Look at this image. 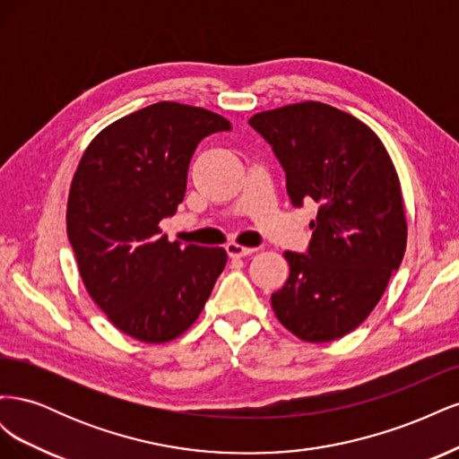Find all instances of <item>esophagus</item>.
Masks as SVG:
<instances>
[{
    "instance_id": "obj_1",
    "label": "esophagus",
    "mask_w": 459,
    "mask_h": 459,
    "mask_svg": "<svg viewBox=\"0 0 459 459\" xmlns=\"http://www.w3.org/2000/svg\"><path fill=\"white\" fill-rule=\"evenodd\" d=\"M226 251H228V255L231 256V258H241V256H248V255H253L256 248L255 247H241V245H238V243H228L226 245Z\"/></svg>"
}]
</instances>
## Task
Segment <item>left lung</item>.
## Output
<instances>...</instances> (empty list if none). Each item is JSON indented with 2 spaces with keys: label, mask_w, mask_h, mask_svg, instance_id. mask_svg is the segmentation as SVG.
Masks as SVG:
<instances>
[{
  "label": "left lung",
  "mask_w": 459,
  "mask_h": 459,
  "mask_svg": "<svg viewBox=\"0 0 459 459\" xmlns=\"http://www.w3.org/2000/svg\"><path fill=\"white\" fill-rule=\"evenodd\" d=\"M248 124L272 145L293 206L317 204L307 253H285L290 273L272 308L302 341L341 339L369 316L404 258L394 164L371 128L325 103L264 110Z\"/></svg>",
  "instance_id": "8db88e82"
}]
</instances>
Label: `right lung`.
I'll return each mask as SVG.
<instances>
[{"instance_id":"obj_1","label":"right lung","mask_w":459,"mask_h":459,"mask_svg":"<svg viewBox=\"0 0 459 459\" xmlns=\"http://www.w3.org/2000/svg\"><path fill=\"white\" fill-rule=\"evenodd\" d=\"M231 124L206 108L160 101L95 135L73 178L68 241L90 297L115 327L172 341L195 322L228 255L170 243L159 221L186 197L193 152Z\"/></svg>"}]
</instances>
